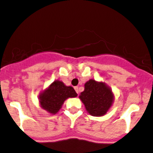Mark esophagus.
<instances>
[{
  "instance_id": "1",
  "label": "esophagus",
  "mask_w": 153,
  "mask_h": 153,
  "mask_svg": "<svg viewBox=\"0 0 153 153\" xmlns=\"http://www.w3.org/2000/svg\"><path fill=\"white\" fill-rule=\"evenodd\" d=\"M75 91H76L77 94H79V88H78V87H75Z\"/></svg>"
}]
</instances>
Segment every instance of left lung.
Returning a JSON list of instances; mask_svg holds the SVG:
<instances>
[{"label":"left lung","instance_id":"left-lung-1","mask_svg":"<svg viewBox=\"0 0 153 153\" xmlns=\"http://www.w3.org/2000/svg\"><path fill=\"white\" fill-rule=\"evenodd\" d=\"M79 99L90 115L100 117L109 110L115 96L110 87L105 82L90 79L85 84V91L81 93Z\"/></svg>","mask_w":153,"mask_h":153}]
</instances>
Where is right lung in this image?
Segmentation results:
<instances>
[{
	"mask_svg": "<svg viewBox=\"0 0 153 153\" xmlns=\"http://www.w3.org/2000/svg\"><path fill=\"white\" fill-rule=\"evenodd\" d=\"M77 96L78 94L72 87L66 86L62 81L56 80L48 88L40 93L38 100L43 109L51 115H55L68 98L76 97Z\"/></svg>",
	"mask_w": 153,
	"mask_h": 153,
	"instance_id": "obj_1",
	"label": "right lung"
}]
</instances>
